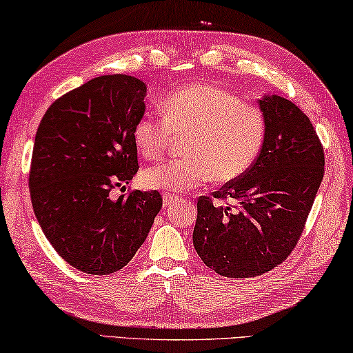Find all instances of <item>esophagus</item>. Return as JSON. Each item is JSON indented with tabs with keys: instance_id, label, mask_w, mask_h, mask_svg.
Segmentation results:
<instances>
[{
	"instance_id": "obj_1",
	"label": "esophagus",
	"mask_w": 353,
	"mask_h": 353,
	"mask_svg": "<svg viewBox=\"0 0 353 353\" xmlns=\"http://www.w3.org/2000/svg\"><path fill=\"white\" fill-rule=\"evenodd\" d=\"M177 196H174V194H171V193H165L163 194V205L165 207H168V205H172L174 203H177Z\"/></svg>"
}]
</instances>
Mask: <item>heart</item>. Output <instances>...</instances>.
<instances>
[{"label": "heart", "instance_id": "heart-1", "mask_svg": "<svg viewBox=\"0 0 353 353\" xmlns=\"http://www.w3.org/2000/svg\"><path fill=\"white\" fill-rule=\"evenodd\" d=\"M161 117L144 114L133 127V143L146 160H159L174 135L185 155L149 168L144 187L188 192L212 177L229 182L245 174L261 154L265 117L259 106L212 85H190L171 91L160 103Z\"/></svg>", "mask_w": 353, "mask_h": 353}]
</instances>
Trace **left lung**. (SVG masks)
<instances>
[{
	"instance_id": "1",
	"label": "left lung",
	"mask_w": 353,
	"mask_h": 353,
	"mask_svg": "<svg viewBox=\"0 0 353 353\" xmlns=\"http://www.w3.org/2000/svg\"><path fill=\"white\" fill-rule=\"evenodd\" d=\"M259 106L265 138L253 166L198 199L194 250L226 278L264 275L288 259L325 172L323 146L303 111L279 96H265Z\"/></svg>"
}]
</instances>
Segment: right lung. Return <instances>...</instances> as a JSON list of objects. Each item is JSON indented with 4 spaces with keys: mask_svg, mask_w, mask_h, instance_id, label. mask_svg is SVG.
I'll return each mask as SVG.
<instances>
[{
    "mask_svg": "<svg viewBox=\"0 0 353 353\" xmlns=\"http://www.w3.org/2000/svg\"><path fill=\"white\" fill-rule=\"evenodd\" d=\"M144 97L135 77H97L54 100L37 128L32 209L56 253L89 275L125 267L163 204L157 190L110 198L138 172L133 127L144 116Z\"/></svg>",
    "mask_w": 353,
    "mask_h": 353,
    "instance_id": "obj_1",
    "label": "right lung"
}]
</instances>
